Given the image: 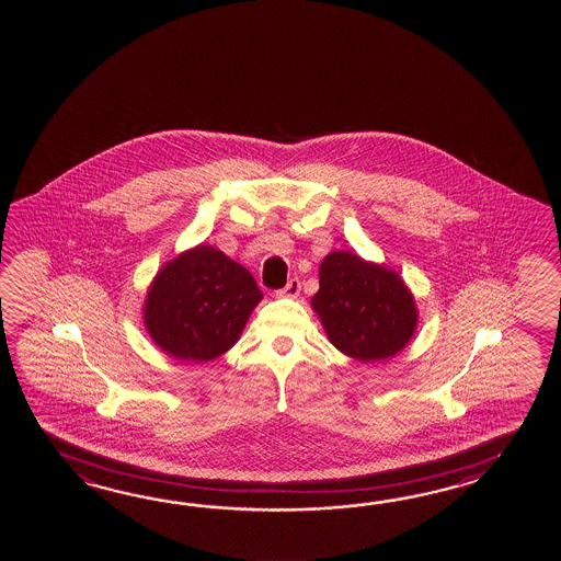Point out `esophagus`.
I'll return each instance as SVG.
<instances>
[{
    "label": "esophagus",
    "mask_w": 561,
    "mask_h": 561,
    "mask_svg": "<svg viewBox=\"0 0 561 561\" xmlns=\"http://www.w3.org/2000/svg\"><path fill=\"white\" fill-rule=\"evenodd\" d=\"M298 293H300V280H298V278H290V280L286 283L285 288H280V290L276 293V297L297 298Z\"/></svg>",
    "instance_id": "34e87169"
}]
</instances>
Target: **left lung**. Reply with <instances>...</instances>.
Masks as SVG:
<instances>
[{"label": "left lung", "instance_id": "1", "mask_svg": "<svg viewBox=\"0 0 561 561\" xmlns=\"http://www.w3.org/2000/svg\"><path fill=\"white\" fill-rule=\"evenodd\" d=\"M310 307L331 345L360 363L393 358L417 331V305L405 280L357 252L333 251L322 259Z\"/></svg>", "mask_w": 561, "mask_h": 561}]
</instances>
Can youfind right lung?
<instances>
[{
  "instance_id": "add662e5",
  "label": "right lung",
  "mask_w": 561,
  "mask_h": 561,
  "mask_svg": "<svg viewBox=\"0 0 561 561\" xmlns=\"http://www.w3.org/2000/svg\"><path fill=\"white\" fill-rule=\"evenodd\" d=\"M261 300L251 273L203 242L156 273L144 298V327L170 357L208 363L237 345Z\"/></svg>"
}]
</instances>
